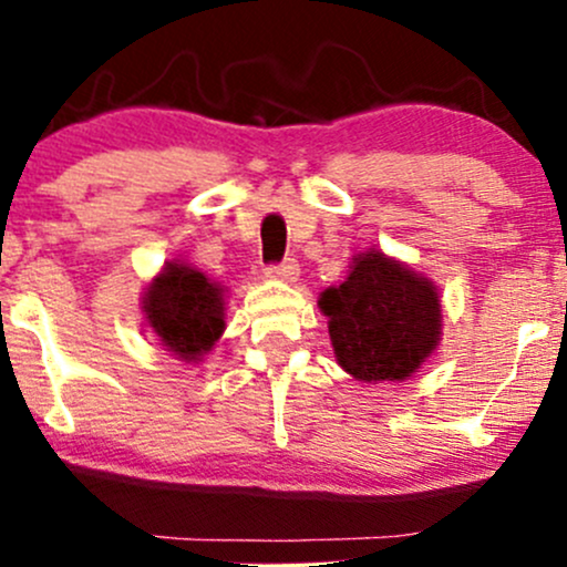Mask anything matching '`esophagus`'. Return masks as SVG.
I'll use <instances>...</instances> for the list:
<instances>
[{
    "instance_id": "34e87169",
    "label": "esophagus",
    "mask_w": 567,
    "mask_h": 567,
    "mask_svg": "<svg viewBox=\"0 0 567 567\" xmlns=\"http://www.w3.org/2000/svg\"><path fill=\"white\" fill-rule=\"evenodd\" d=\"M298 275H301V269H298L296 258H288V261L269 266V269H266V277L279 279V282H296Z\"/></svg>"
}]
</instances>
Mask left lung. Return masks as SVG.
<instances>
[{
    "label": "left lung",
    "mask_w": 567,
    "mask_h": 567,
    "mask_svg": "<svg viewBox=\"0 0 567 567\" xmlns=\"http://www.w3.org/2000/svg\"><path fill=\"white\" fill-rule=\"evenodd\" d=\"M336 362L362 383L408 381L442 338L440 290L379 247L357 252L341 285L320 292Z\"/></svg>",
    "instance_id": "1"
}]
</instances>
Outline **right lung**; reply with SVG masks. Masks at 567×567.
<instances>
[{
	"mask_svg": "<svg viewBox=\"0 0 567 567\" xmlns=\"http://www.w3.org/2000/svg\"><path fill=\"white\" fill-rule=\"evenodd\" d=\"M226 292L197 266L173 258L143 288V320L171 354L197 365L226 330Z\"/></svg>",
	"mask_w": 567,
	"mask_h": 567,
	"instance_id": "right-lung-1",
	"label": "right lung"
}]
</instances>
